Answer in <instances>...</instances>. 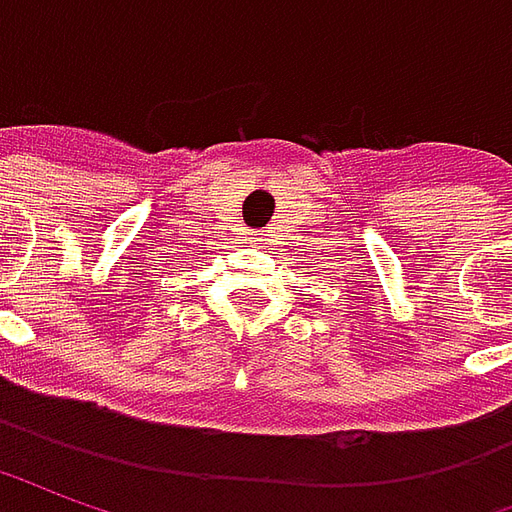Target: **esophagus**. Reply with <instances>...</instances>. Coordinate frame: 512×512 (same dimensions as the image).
<instances>
[{
    "label": "esophagus",
    "mask_w": 512,
    "mask_h": 512,
    "mask_svg": "<svg viewBox=\"0 0 512 512\" xmlns=\"http://www.w3.org/2000/svg\"><path fill=\"white\" fill-rule=\"evenodd\" d=\"M252 235V244H255V241H263V235L266 233H260V230H255V233H249Z\"/></svg>",
    "instance_id": "obj_1"
}]
</instances>
